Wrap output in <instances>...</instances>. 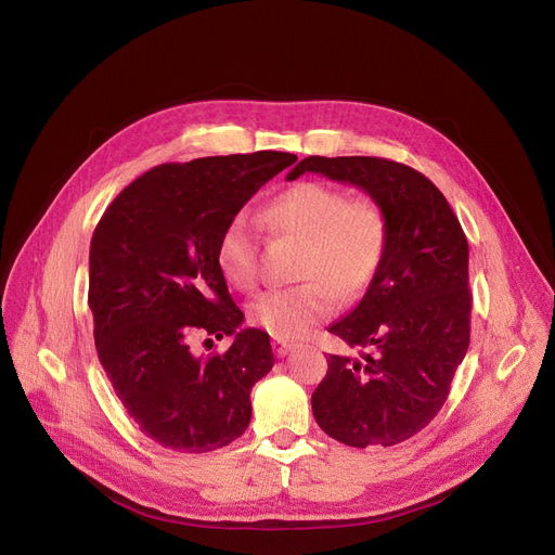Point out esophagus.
<instances>
[{"label":"esophagus","mask_w":555,"mask_h":555,"mask_svg":"<svg viewBox=\"0 0 555 555\" xmlns=\"http://www.w3.org/2000/svg\"><path fill=\"white\" fill-rule=\"evenodd\" d=\"M272 349H274V353H276L279 358H283V356L291 353V349H293V343H287V340H279V337H274V340H272Z\"/></svg>","instance_id":"obj_1"}]
</instances>
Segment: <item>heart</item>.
Masks as SVG:
<instances>
[{
    "instance_id": "1",
    "label": "heart",
    "mask_w": 555,
    "mask_h": 555,
    "mask_svg": "<svg viewBox=\"0 0 555 555\" xmlns=\"http://www.w3.org/2000/svg\"><path fill=\"white\" fill-rule=\"evenodd\" d=\"M262 222L274 235L301 240L293 287L256 297L249 320L279 340H295L312 324L333 315L337 295L356 299L374 281L388 245V215L372 197H349L343 188L304 181L283 190L262 208ZM215 262L235 291L258 283V243L245 215L222 229Z\"/></svg>"
}]
</instances>
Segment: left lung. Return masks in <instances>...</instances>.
<instances>
[{"label": "left lung", "mask_w": 555, "mask_h": 555, "mask_svg": "<svg viewBox=\"0 0 555 555\" xmlns=\"http://www.w3.org/2000/svg\"><path fill=\"white\" fill-rule=\"evenodd\" d=\"M306 172L365 190L388 215L380 268L358 306L328 326L360 358L328 353L312 415L349 447H392L440 413L469 347V247L442 192L417 170L374 156H308Z\"/></svg>", "instance_id": "obj_1"}]
</instances>
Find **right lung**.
I'll return each mask as SVG.
<instances>
[{"mask_svg": "<svg viewBox=\"0 0 555 555\" xmlns=\"http://www.w3.org/2000/svg\"><path fill=\"white\" fill-rule=\"evenodd\" d=\"M297 160L285 152L165 163L129 183L90 243L88 304L100 363L127 415L158 444L206 453L243 436L251 388L274 365L270 335L243 326L215 262L222 229L260 185ZM195 334H231L222 357H195Z\"/></svg>", "mask_w": 555, "mask_h": 555, "instance_id": "add662e5", "label": "right lung"}]
</instances>
